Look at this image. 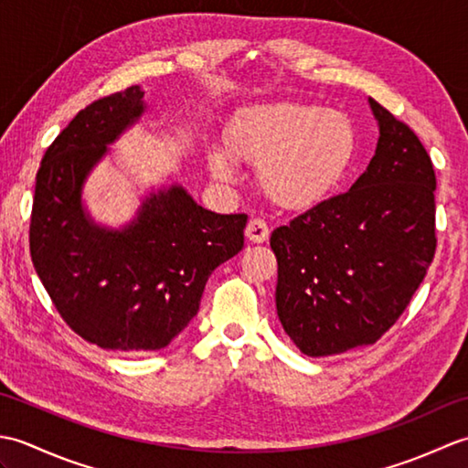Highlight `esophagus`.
Segmentation results:
<instances>
[{
  "mask_svg": "<svg viewBox=\"0 0 468 468\" xmlns=\"http://www.w3.org/2000/svg\"><path fill=\"white\" fill-rule=\"evenodd\" d=\"M245 237L247 241L251 243H265L270 239V227L263 221V218H251L245 227Z\"/></svg>",
  "mask_w": 468,
  "mask_h": 468,
  "instance_id": "34e87169",
  "label": "esophagus"
}]
</instances>
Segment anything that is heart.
<instances>
[{
  "label": "heart",
  "mask_w": 468,
  "mask_h": 468,
  "mask_svg": "<svg viewBox=\"0 0 468 468\" xmlns=\"http://www.w3.org/2000/svg\"><path fill=\"white\" fill-rule=\"evenodd\" d=\"M356 154L350 118L330 108L280 101L241 108L225 146H208V168L221 183L237 176V162L257 163V183L271 203L300 211L342 181Z\"/></svg>",
  "instance_id": "obj_1"
}]
</instances>
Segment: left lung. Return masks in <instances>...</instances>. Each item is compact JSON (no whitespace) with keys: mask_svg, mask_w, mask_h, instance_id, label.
<instances>
[{"mask_svg":"<svg viewBox=\"0 0 468 468\" xmlns=\"http://www.w3.org/2000/svg\"><path fill=\"white\" fill-rule=\"evenodd\" d=\"M367 102L380 136L366 171L271 233L277 315L305 356L374 344L410 303L436 250L431 156L409 126Z\"/></svg>","mask_w":468,"mask_h":468,"instance_id":"obj_1","label":"left lung"}]
</instances>
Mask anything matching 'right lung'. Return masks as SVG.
<instances>
[{
  "label": "right lung",
  "instance_id": "1",
  "mask_svg": "<svg viewBox=\"0 0 468 468\" xmlns=\"http://www.w3.org/2000/svg\"><path fill=\"white\" fill-rule=\"evenodd\" d=\"M146 112L141 86L86 106L49 144L36 176L29 253L56 310L86 342L161 350L193 320L207 280L243 247L247 215L207 211L181 185L146 193L121 229L96 223L86 178Z\"/></svg>",
  "mask_w": 468,
  "mask_h": 468
}]
</instances>
